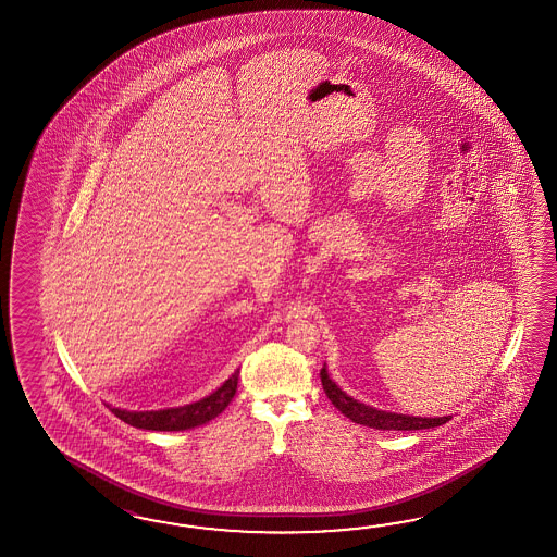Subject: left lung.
Wrapping results in <instances>:
<instances>
[{"instance_id": "left-lung-1", "label": "left lung", "mask_w": 557, "mask_h": 557, "mask_svg": "<svg viewBox=\"0 0 557 557\" xmlns=\"http://www.w3.org/2000/svg\"><path fill=\"white\" fill-rule=\"evenodd\" d=\"M320 380H322V388L326 392L329 400H331L346 418H350L356 424L362 426L376 428V430H426V428H436L446 424L450 420V416H442V418H416V416L392 414V412H382L376 408H370L364 404L358 403L355 398L346 396L331 379L326 367L320 370Z\"/></svg>"}]
</instances>
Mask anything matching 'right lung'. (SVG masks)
<instances>
[{"instance_id": "right-lung-1", "label": "right lung", "mask_w": 557, "mask_h": 557, "mask_svg": "<svg viewBox=\"0 0 557 557\" xmlns=\"http://www.w3.org/2000/svg\"><path fill=\"white\" fill-rule=\"evenodd\" d=\"M238 370L226 380L225 384L213 392L211 396L202 398L199 403L187 404L181 408H169V410H157V412H127L111 408V412L121 418L125 424L143 428V430H157V432H178L189 428L201 426L214 416L221 414L228 403L233 400L237 392Z\"/></svg>"}]
</instances>
